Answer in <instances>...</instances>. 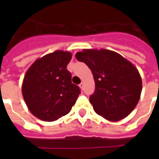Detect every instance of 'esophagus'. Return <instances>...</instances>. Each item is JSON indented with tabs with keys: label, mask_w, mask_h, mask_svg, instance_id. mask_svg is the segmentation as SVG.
<instances>
[{
	"label": "esophagus",
	"mask_w": 159,
	"mask_h": 159,
	"mask_svg": "<svg viewBox=\"0 0 159 159\" xmlns=\"http://www.w3.org/2000/svg\"><path fill=\"white\" fill-rule=\"evenodd\" d=\"M79 87L82 89V88L84 87V83H83V82H81V83H80V85H79Z\"/></svg>",
	"instance_id": "esophagus-1"
}]
</instances>
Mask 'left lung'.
Returning <instances> with one entry per match:
<instances>
[{
  "label": "left lung",
  "mask_w": 159,
  "mask_h": 159,
  "mask_svg": "<svg viewBox=\"0 0 159 159\" xmlns=\"http://www.w3.org/2000/svg\"><path fill=\"white\" fill-rule=\"evenodd\" d=\"M75 57L92 70L96 87L89 100L95 112L110 121L128 116L142 91L137 68L120 54L106 49H84Z\"/></svg>",
  "instance_id": "obj_1"
}]
</instances>
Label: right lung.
Instances as JSON below:
<instances>
[{
	"label": "right lung",
	"mask_w": 159,
	"mask_h": 159,
	"mask_svg": "<svg viewBox=\"0 0 159 159\" xmlns=\"http://www.w3.org/2000/svg\"><path fill=\"white\" fill-rule=\"evenodd\" d=\"M69 52L57 50L36 60L26 72L22 85L24 100L37 118L54 121L66 116L76 103L81 90L72 83L67 69Z\"/></svg>",
	"instance_id": "right-lung-1"
}]
</instances>
